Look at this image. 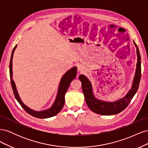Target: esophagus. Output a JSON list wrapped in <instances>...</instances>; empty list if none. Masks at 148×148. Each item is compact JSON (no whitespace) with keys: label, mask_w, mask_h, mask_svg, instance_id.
<instances>
[{"label":"esophagus","mask_w":148,"mask_h":148,"mask_svg":"<svg viewBox=\"0 0 148 148\" xmlns=\"http://www.w3.org/2000/svg\"><path fill=\"white\" fill-rule=\"evenodd\" d=\"M77 68H78V71H80V72H83V71L85 70V67L82 65H80V64L78 65Z\"/></svg>","instance_id":"obj_1"}]
</instances>
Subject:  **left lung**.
<instances>
[{
	"mask_svg": "<svg viewBox=\"0 0 148 148\" xmlns=\"http://www.w3.org/2000/svg\"><path fill=\"white\" fill-rule=\"evenodd\" d=\"M133 43L136 48L137 63L136 71L133 80L132 88L123 97L114 102L104 101L98 99L94 95L92 84L89 79L84 75H80L79 76V79L82 84V89L85 101L89 108L95 113L103 115L117 114L126 108L136 94L141 79V62L138 47L134 41Z\"/></svg>",
	"mask_w": 148,
	"mask_h": 148,
	"instance_id": "obj_1",
	"label": "left lung"
}]
</instances>
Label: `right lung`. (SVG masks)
Returning a JSON list of instances; mask_svg holds the SVG:
<instances>
[{
    "label": "right lung",
    "instance_id": "add662e5",
    "mask_svg": "<svg viewBox=\"0 0 148 148\" xmlns=\"http://www.w3.org/2000/svg\"><path fill=\"white\" fill-rule=\"evenodd\" d=\"M17 45L15 46L13 48V51L12 52L11 59L10 62V82L12 84V87L13 91V94L15 97V99L17 100V101L19 102V104L21 105V106L23 107V109L29 115L33 116L34 117L39 118V119H47L49 117H52L53 116L56 115L62 109L65 103V95L66 92L67 91L70 84L72 80L75 79V78L77 76V66H73V68L70 69L69 71H67L63 75V77H62L60 82L59 83V88H58V91L57 96L55 99L54 102L53 103V104L50 108L41 110V111H36L31 109L29 107L26 106L23 102L21 101V98L20 97V95L18 92L17 89L16 87V85L15 83V82L13 79V70H12V60H13V53L15 52V49L16 48Z\"/></svg>",
    "mask_w": 148,
    "mask_h": 148
}]
</instances>
